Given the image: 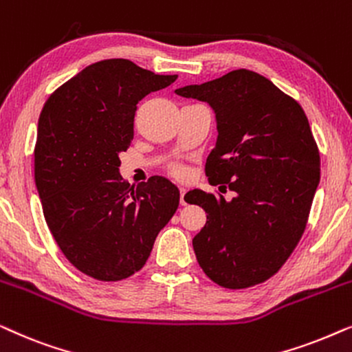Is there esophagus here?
Segmentation results:
<instances>
[{
    "mask_svg": "<svg viewBox=\"0 0 352 352\" xmlns=\"http://www.w3.org/2000/svg\"><path fill=\"white\" fill-rule=\"evenodd\" d=\"M186 189H184V187H181V189H179V201H181V205H187V199H186Z\"/></svg>",
    "mask_w": 352,
    "mask_h": 352,
    "instance_id": "34e87169",
    "label": "esophagus"
}]
</instances>
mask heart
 Returning <instances> with one entry per match:
<instances>
[{
  "mask_svg": "<svg viewBox=\"0 0 352 352\" xmlns=\"http://www.w3.org/2000/svg\"><path fill=\"white\" fill-rule=\"evenodd\" d=\"M171 173H173V175H175V176H177V177H181V176H184V168H182V166H173L171 168Z\"/></svg>",
  "mask_w": 352,
  "mask_h": 352,
  "instance_id": "heart-1",
  "label": "heart"
}]
</instances>
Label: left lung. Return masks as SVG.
<instances>
[{
	"mask_svg": "<svg viewBox=\"0 0 352 352\" xmlns=\"http://www.w3.org/2000/svg\"><path fill=\"white\" fill-rule=\"evenodd\" d=\"M208 102L218 142L205 175L221 194L190 190L206 223L192 240L200 267L214 283L242 290L278 272L305 232L320 181L319 147L298 100L256 72L239 69L176 89Z\"/></svg>",
	"mask_w": 352,
	"mask_h": 352,
	"instance_id": "1",
	"label": "left lung"
}]
</instances>
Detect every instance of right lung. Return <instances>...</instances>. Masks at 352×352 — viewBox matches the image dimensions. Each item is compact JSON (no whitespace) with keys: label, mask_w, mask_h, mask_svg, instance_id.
Wrapping results in <instances>:
<instances>
[{"label":"right lung","mask_w":352,"mask_h":352,"mask_svg":"<svg viewBox=\"0 0 352 352\" xmlns=\"http://www.w3.org/2000/svg\"><path fill=\"white\" fill-rule=\"evenodd\" d=\"M176 78L128 59L100 60L59 86L41 110L35 184L43 214L64 256L96 280L142 269L179 205V190L165 177L134 187L118 173L138 102Z\"/></svg>","instance_id":"right-lung-1"}]
</instances>
